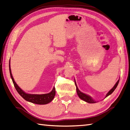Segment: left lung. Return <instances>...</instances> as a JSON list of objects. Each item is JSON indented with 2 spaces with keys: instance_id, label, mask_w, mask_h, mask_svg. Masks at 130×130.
<instances>
[{
  "instance_id": "obj_1",
  "label": "left lung",
  "mask_w": 130,
  "mask_h": 130,
  "mask_svg": "<svg viewBox=\"0 0 130 130\" xmlns=\"http://www.w3.org/2000/svg\"><path fill=\"white\" fill-rule=\"evenodd\" d=\"M119 80H120V79L117 80V82L116 83V84L115 85V86H113V87L112 88L110 91H109L106 94V97H107V96H108L109 95H110L112 92H113L115 89L116 88L117 86L118 85V84H119ZM74 82H75V85H76V89H77V94L78 96V97L80 98V99H82V100L84 101L87 102V103H96V101H95L94 100L92 99V98L91 97L89 96H88V95L87 94H86L85 93H82V92H80L77 86V85H76V81L74 80Z\"/></svg>"
}]
</instances>
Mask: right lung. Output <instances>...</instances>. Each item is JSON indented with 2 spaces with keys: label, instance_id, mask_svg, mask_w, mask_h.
I'll list each match as a JSON object with an SVG mask.
<instances>
[{
  "label": "right lung",
  "instance_id": "1",
  "mask_svg": "<svg viewBox=\"0 0 130 130\" xmlns=\"http://www.w3.org/2000/svg\"><path fill=\"white\" fill-rule=\"evenodd\" d=\"M10 60H9V72L11 78L12 79L13 84L14 85L16 90L18 92V93L23 98V99L27 101L28 102H31L33 103L38 105H45L47 103L51 102L54 99V96L56 94V89L55 87H53L52 91L49 93L47 94H28L25 93L22 89L20 88L18 85L17 84L13 77L12 74H11L10 65Z\"/></svg>",
  "mask_w": 130,
  "mask_h": 130
}]
</instances>
